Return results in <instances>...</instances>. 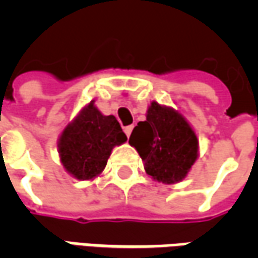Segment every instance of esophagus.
I'll return each mask as SVG.
<instances>
[{
  "label": "esophagus",
  "mask_w": 258,
  "mask_h": 258,
  "mask_svg": "<svg viewBox=\"0 0 258 258\" xmlns=\"http://www.w3.org/2000/svg\"><path fill=\"white\" fill-rule=\"evenodd\" d=\"M133 128H134V125H127V127H124V133H125V135H127V137H130V135H131V131H133Z\"/></svg>",
  "instance_id": "obj_1"
}]
</instances>
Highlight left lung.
Wrapping results in <instances>:
<instances>
[{
    "label": "left lung",
    "mask_w": 258,
    "mask_h": 258,
    "mask_svg": "<svg viewBox=\"0 0 258 258\" xmlns=\"http://www.w3.org/2000/svg\"><path fill=\"white\" fill-rule=\"evenodd\" d=\"M128 142L140 153L146 173L163 184L182 181L199 155V141L186 118L155 101Z\"/></svg>",
    "instance_id": "left-lung-1"
}]
</instances>
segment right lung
Returning <instances> with one entry per match:
<instances>
[{
	"label": "right lung",
	"instance_id": "add662e5",
	"mask_svg": "<svg viewBox=\"0 0 258 258\" xmlns=\"http://www.w3.org/2000/svg\"><path fill=\"white\" fill-rule=\"evenodd\" d=\"M125 141L116 117L102 114L91 102L59 137L60 162L74 178L94 179L106 167L113 148Z\"/></svg>",
	"mask_w": 258,
	"mask_h": 258
}]
</instances>
